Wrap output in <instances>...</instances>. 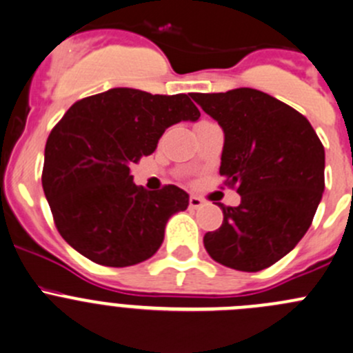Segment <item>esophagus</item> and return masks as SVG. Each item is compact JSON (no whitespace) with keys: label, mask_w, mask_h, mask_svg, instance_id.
<instances>
[{"label":"esophagus","mask_w":353,"mask_h":353,"mask_svg":"<svg viewBox=\"0 0 353 353\" xmlns=\"http://www.w3.org/2000/svg\"><path fill=\"white\" fill-rule=\"evenodd\" d=\"M188 205H190V209H201L203 205V201L201 197H197V195H192V197L188 199Z\"/></svg>","instance_id":"esophagus-1"}]
</instances>
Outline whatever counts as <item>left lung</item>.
Wrapping results in <instances>:
<instances>
[{"instance_id": "obj_1", "label": "left lung", "mask_w": 353, "mask_h": 353, "mask_svg": "<svg viewBox=\"0 0 353 353\" xmlns=\"http://www.w3.org/2000/svg\"><path fill=\"white\" fill-rule=\"evenodd\" d=\"M224 130L219 173L241 195L224 207L203 246L221 265L258 272L285 256L310 230L325 190V148L310 121L253 88L190 95Z\"/></svg>"}]
</instances>
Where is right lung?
<instances>
[{
	"mask_svg": "<svg viewBox=\"0 0 353 353\" xmlns=\"http://www.w3.org/2000/svg\"><path fill=\"white\" fill-rule=\"evenodd\" d=\"M188 95L112 88L76 101L47 137L42 187L57 231L105 267H129L158 252L165 226L188 207L176 185L148 192L130 165L150 156L173 123L199 121Z\"/></svg>",
	"mask_w": 353,
	"mask_h": 353,
	"instance_id": "right-lung-1",
	"label": "right lung"
}]
</instances>
